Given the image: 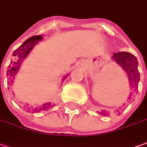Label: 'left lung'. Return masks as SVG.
<instances>
[{"mask_svg": "<svg viewBox=\"0 0 147 147\" xmlns=\"http://www.w3.org/2000/svg\"><path fill=\"white\" fill-rule=\"evenodd\" d=\"M111 59L128 75L129 85H131L132 88L138 87L140 80V74L138 69V62L134 54L128 52H119L115 53ZM99 113L104 115L103 112Z\"/></svg>", "mask_w": 147, "mask_h": 147, "instance_id": "left-lung-1", "label": "left lung"}]
</instances>
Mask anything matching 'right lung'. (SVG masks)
Instances as JSON below:
<instances>
[{
  "instance_id": "right-lung-1",
  "label": "right lung",
  "mask_w": 147,
  "mask_h": 147,
  "mask_svg": "<svg viewBox=\"0 0 147 147\" xmlns=\"http://www.w3.org/2000/svg\"><path fill=\"white\" fill-rule=\"evenodd\" d=\"M43 39L42 36H34L28 40H26L17 49L14 50L13 53V60L11 61V65H9V69L7 70V76L9 78H15L16 75L18 74L19 69L22 66V63L24 61V59L28 57L29 53H31V51L32 50V49L35 47V45L38 43L39 41H40ZM69 74L64 76L63 77V80H65V79L67 78ZM53 106L51 105V102H47V103L43 104L40 107H36V108H34L32 111L37 112L40 111H45L48 110L50 107H52Z\"/></svg>"
}]
</instances>
